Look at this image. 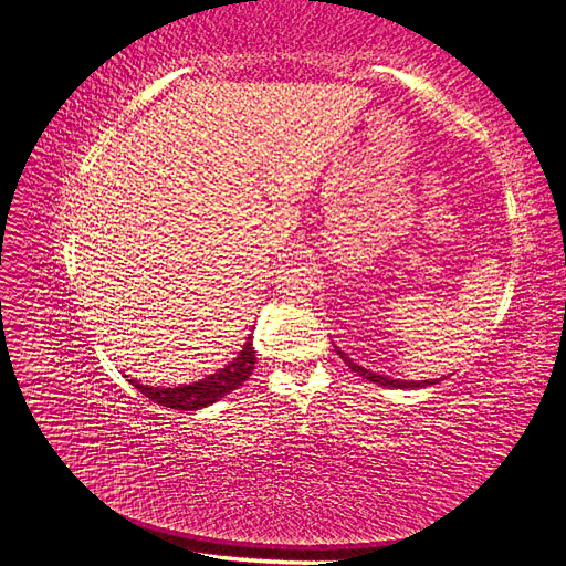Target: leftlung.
Listing matches in <instances>:
<instances>
[{
	"mask_svg": "<svg viewBox=\"0 0 566 566\" xmlns=\"http://www.w3.org/2000/svg\"><path fill=\"white\" fill-rule=\"evenodd\" d=\"M335 352L339 354L342 361H345V364L349 366L352 373L361 375L364 380L375 382V385H380V387H389V389H424V387H432V385H437V382L443 380V378H437V380H394V378H387V375L373 373V370H368V368H364V366H358V364L354 361V358H349L339 347H335Z\"/></svg>",
	"mask_w": 566,
	"mask_h": 566,
	"instance_id": "1",
	"label": "left lung"
}]
</instances>
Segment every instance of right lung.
<instances>
[{
    "label": "right lung",
    "mask_w": 566,
    "mask_h": 566,
    "mask_svg": "<svg viewBox=\"0 0 566 566\" xmlns=\"http://www.w3.org/2000/svg\"><path fill=\"white\" fill-rule=\"evenodd\" d=\"M254 347H252V335L245 339L243 349L238 352L233 361H229L224 368L214 370L208 378H202L191 385H179V387H150L142 385L139 380H129L134 389H139L144 397H148L153 403H160L175 410H200L224 399L227 394L241 387L254 370Z\"/></svg>",
    "instance_id": "1"
}]
</instances>
